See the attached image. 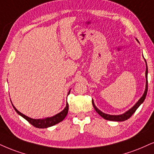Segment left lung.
<instances>
[{"instance_id": "8db88e82", "label": "left lung", "mask_w": 154, "mask_h": 154, "mask_svg": "<svg viewBox=\"0 0 154 154\" xmlns=\"http://www.w3.org/2000/svg\"><path fill=\"white\" fill-rule=\"evenodd\" d=\"M138 41V40H137ZM145 60V59H144ZM146 61V60H145ZM146 89L145 91H144L143 96H141V98H140L139 100H138V102L136 103L135 105H134L131 109H130L128 111H127L126 112H125L124 113L121 115H109V114H106V113H104L102 112L101 111H100L99 109L95 106L94 100H92V104L94 106V109L96 110V111L99 114L100 116L103 117L104 119L106 120H109V121H124L128 119L131 116L135 113V111H136V109L139 107L140 105L143 103L145 100L146 96L147 94V91H148V67H147V64H146Z\"/></svg>"}]
</instances>
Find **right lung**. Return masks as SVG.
Masks as SVG:
<instances>
[{"mask_svg":"<svg viewBox=\"0 0 154 154\" xmlns=\"http://www.w3.org/2000/svg\"><path fill=\"white\" fill-rule=\"evenodd\" d=\"M69 94H70V91L69 92H68V95H69ZM13 108H14L15 111L18 113V114L21 116L23 118H24L26 121H28V122L31 123V125H33V126L36 127V128H48V127L54 126V125L57 124V123H60V121H62L64 119H65L66 116L68 114V103H66L65 109L63 110L61 112H60V113H57L56 115L54 116L45 118V119H33L28 116H26V115L23 114L22 113H20V111H18V110L15 108L14 106L13 105Z\"/></svg>","mask_w":154,"mask_h":154,"instance_id":"obj_1","label":"right lung"}]
</instances>
